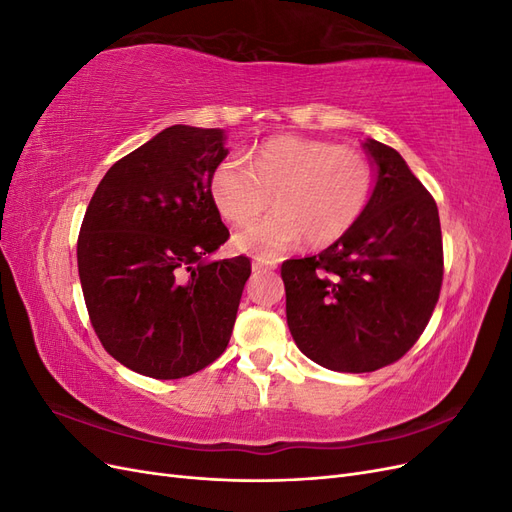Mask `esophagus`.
<instances>
[{
  "mask_svg": "<svg viewBox=\"0 0 512 512\" xmlns=\"http://www.w3.org/2000/svg\"><path fill=\"white\" fill-rule=\"evenodd\" d=\"M271 269H275V267H271V265H265V262H260V260L252 262V273H254V275H260V273H267V271H271Z\"/></svg>",
  "mask_w": 512,
  "mask_h": 512,
  "instance_id": "34e87169",
  "label": "esophagus"
}]
</instances>
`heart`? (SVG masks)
Returning <instances> with one entry per match:
<instances>
[{
  "instance_id": "1",
  "label": "heart",
  "mask_w": 512,
  "mask_h": 512,
  "mask_svg": "<svg viewBox=\"0 0 512 512\" xmlns=\"http://www.w3.org/2000/svg\"><path fill=\"white\" fill-rule=\"evenodd\" d=\"M245 160L220 162L209 194L222 218L237 226L273 203L277 211L235 235L237 250L262 260L301 239L309 247L337 241L361 218L374 192V166L363 151L316 138L271 136L247 151Z\"/></svg>"
}]
</instances>
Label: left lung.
<instances>
[{
	"label": "left lung",
	"mask_w": 512,
	"mask_h": 512,
	"mask_svg": "<svg viewBox=\"0 0 512 512\" xmlns=\"http://www.w3.org/2000/svg\"><path fill=\"white\" fill-rule=\"evenodd\" d=\"M374 192L361 218L327 250L286 260V320L314 363L365 374L401 359L433 314L442 286L436 200L406 160L365 138Z\"/></svg>",
	"instance_id": "obj_1"
}]
</instances>
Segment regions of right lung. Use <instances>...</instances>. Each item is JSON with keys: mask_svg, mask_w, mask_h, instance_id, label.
Listing matches in <instances>:
<instances>
[{"mask_svg": "<svg viewBox=\"0 0 512 512\" xmlns=\"http://www.w3.org/2000/svg\"><path fill=\"white\" fill-rule=\"evenodd\" d=\"M220 128L170 126L115 162L89 200L76 260L104 350L158 380L226 350L250 258L209 260L228 228L209 194L228 156Z\"/></svg>", "mask_w": 512, "mask_h": 512, "instance_id": "add662e5", "label": "right lung"}]
</instances>
